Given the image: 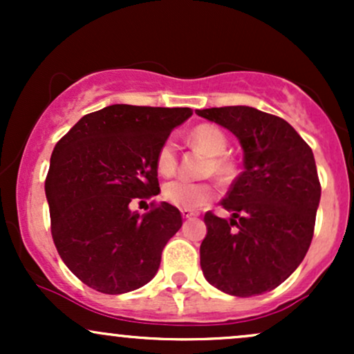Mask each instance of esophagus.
I'll list each match as a JSON object with an SVG mask.
<instances>
[{"label": "esophagus", "instance_id": "obj_1", "mask_svg": "<svg viewBox=\"0 0 354 354\" xmlns=\"http://www.w3.org/2000/svg\"><path fill=\"white\" fill-rule=\"evenodd\" d=\"M181 216L185 219H189V218L196 216V213H194V211H189V209H181Z\"/></svg>", "mask_w": 354, "mask_h": 354}]
</instances>
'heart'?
I'll return each mask as SVG.
<instances>
[{"label":"heart","instance_id":"b5f03b06","mask_svg":"<svg viewBox=\"0 0 354 354\" xmlns=\"http://www.w3.org/2000/svg\"><path fill=\"white\" fill-rule=\"evenodd\" d=\"M191 143L198 148L203 149L208 156L209 166L208 169L211 173H214V176L219 180L226 181L233 176V163L225 158L226 148H228V140H226L225 133L213 124H200L191 131L189 135ZM178 165V153H176V145L171 138L163 141V145L160 146L156 153V168L158 171L165 176L174 173ZM214 196V188L208 183H194L185 178H178L166 183L163 188V198L171 205L178 206L181 209H198L201 206H205L206 203L213 200Z\"/></svg>","mask_w":354,"mask_h":354}]
</instances>
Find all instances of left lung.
<instances>
[{
	"instance_id": "left-lung-1",
	"label": "left lung",
	"mask_w": 354,
	"mask_h": 354,
	"mask_svg": "<svg viewBox=\"0 0 354 354\" xmlns=\"http://www.w3.org/2000/svg\"><path fill=\"white\" fill-rule=\"evenodd\" d=\"M196 115L238 138L245 165L221 201L231 218L205 214L203 274L223 293L263 295L293 273L311 245L321 198L315 156L293 126L270 113L223 106Z\"/></svg>"
}]
</instances>
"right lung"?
Segmentation results:
<instances>
[{
	"mask_svg": "<svg viewBox=\"0 0 354 354\" xmlns=\"http://www.w3.org/2000/svg\"><path fill=\"white\" fill-rule=\"evenodd\" d=\"M189 108L111 104L83 116L53 149L44 191L56 250L93 290L121 295L151 281L161 251L181 228L180 209L148 213L133 200L156 196V153Z\"/></svg>",
	"mask_w": 354,
	"mask_h": 354,
	"instance_id": "add662e5",
	"label": "right lung"
}]
</instances>
